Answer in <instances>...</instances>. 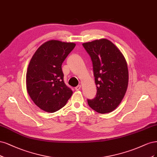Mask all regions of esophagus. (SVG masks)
Masks as SVG:
<instances>
[{"mask_svg": "<svg viewBox=\"0 0 157 157\" xmlns=\"http://www.w3.org/2000/svg\"><path fill=\"white\" fill-rule=\"evenodd\" d=\"M81 87H82V86H81V85H79L76 86V87H75V89L76 90H79L81 89Z\"/></svg>", "mask_w": 157, "mask_h": 157, "instance_id": "1", "label": "esophagus"}]
</instances>
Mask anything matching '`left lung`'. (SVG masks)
<instances>
[{
  "instance_id": "1",
  "label": "left lung",
  "mask_w": 157,
  "mask_h": 157,
  "mask_svg": "<svg viewBox=\"0 0 157 157\" xmlns=\"http://www.w3.org/2000/svg\"><path fill=\"white\" fill-rule=\"evenodd\" d=\"M93 63L97 92L89 105L100 113L113 111L126 93L128 71L126 60L119 49L107 39L83 44Z\"/></svg>"
}]
</instances>
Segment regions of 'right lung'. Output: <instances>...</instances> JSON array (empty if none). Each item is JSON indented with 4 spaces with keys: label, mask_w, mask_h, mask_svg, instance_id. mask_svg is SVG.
Returning <instances> with one entry per match:
<instances>
[{
    "label": "right lung",
    "mask_w": 157,
    "mask_h": 157,
    "mask_svg": "<svg viewBox=\"0 0 157 157\" xmlns=\"http://www.w3.org/2000/svg\"><path fill=\"white\" fill-rule=\"evenodd\" d=\"M75 46L74 43L50 40L36 50L29 63L27 92L34 103L45 112L54 113L61 109L73 93L64 82L61 67Z\"/></svg>",
    "instance_id": "1"
}]
</instances>
